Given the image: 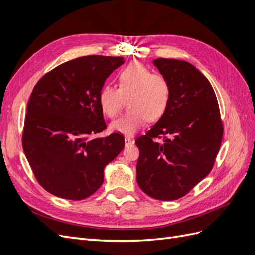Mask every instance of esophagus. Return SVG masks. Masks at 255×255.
Returning <instances> with one entry per match:
<instances>
[{
  "mask_svg": "<svg viewBox=\"0 0 255 255\" xmlns=\"http://www.w3.org/2000/svg\"><path fill=\"white\" fill-rule=\"evenodd\" d=\"M125 143H126V146H127V145H128L130 143H133V140L130 139V138H128V137H126L125 138Z\"/></svg>",
  "mask_w": 255,
  "mask_h": 255,
  "instance_id": "34e87169",
  "label": "esophagus"
}]
</instances>
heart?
<instances>
[{"instance_id": "heart-1", "label": "heart", "mask_w": 255, "mask_h": 255, "mask_svg": "<svg viewBox=\"0 0 255 255\" xmlns=\"http://www.w3.org/2000/svg\"><path fill=\"white\" fill-rule=\"evenodd\" d=\"M118 88L104 85L98 102L104 115L115 118L122 111L126 100L129 112L110 125L112 132L134 135L146 121H156L166 113L171 98V85L164 74L153 73L140 63H132L117 74Z\"/></svg>"}]
</instances>
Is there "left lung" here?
Masks as SVG:
<instances>
[{"label": "left lung", "instance_id": "1", "mask_svg": "<svg viewBox=\"0 0 255 255\" xmlns=\"http://www.w3.org/2000/svg\"><path fill=\"white\" fill-rule=\"evenodd\" d=\"M153 64L170 82L171 98L163 117L135 141L140 152L137 183L151 198L172 201L211 172L223 126L212 85L195 66L171 58Z\"/></svg>", "mask_w": 255, "mask_h": 255}]
</instances>
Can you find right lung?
Returning a JSON list of instances; mask_svg holds the SVG:
<instances>
[{"mask_svg": "<svg viewBox=\"0 0 255 255\" xmlns=\"http://www.w3.org/2000/svg\"><path fill=\"white\" fill-rule=\"evenodd\" d=\"M123 57L89 55L54 68L38 81L28 100L22 145L36 180L50 194L83 200L100 188L104 168L125 148L106 128L98 102L105 80Z\"/></svg>", "mask_w": 255, "mask_h": 255, "instance_id": "add662e5", "label": "right lung"}]
</instances>
